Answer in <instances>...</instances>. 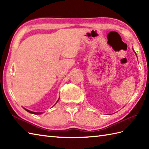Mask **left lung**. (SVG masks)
<instances>
[{"label":"left lung","instance_id":"left-lung-1","mask_svg":"<svg viewBox=\"0 0 149 149\" xmlns=\"http://www.w3.org/2000/svg\"><path fill=\"white\" fill-rule=\"evenodd\" d=\"M135 54H136V53H135Z\"/></svg>","mask_w":149,"mask_h":149}]
</instances>
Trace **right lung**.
<instances>
[{
	"mask_svg": "<svg viewBox=\"0 0 149 149\" xmlns=\"http://www.w3.org/2000/svg\"><path fill=\"white\" fill-rule=\"evenodd\" d=\"M58 100H59V99H58ZM25 109V108H24ZM26 109L27 112H29V113H33V114H34V115H40V114H42V112H41V113H36V112H33V111H29V110H28V109Z\"/></svg>",
	"mask_w": 149,
	"mask_h": 149,
	"instance_id": "right-lung-1",
	"label": "right lung"
}]
</instances>
